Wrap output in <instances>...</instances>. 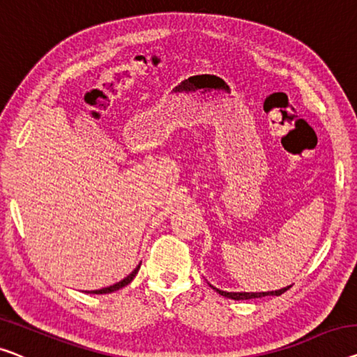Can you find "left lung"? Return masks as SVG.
Wrapping results in <instances>:
<instances>
[{"instance_id": "left-lung-1", "label": "left lung", "mask_w": 357, "mask_h": 357, "mask_svg": "<svg viewBox=\"0 0 357 357\" xmlns=\"http://www.w3.org/2000/svg\"><path fill=\"white\" fill-rule=\"evenodd\" d=\"M213 289H215V287H213ZM289 289H290V287H285V289H280V290H275V291H257V294H253V291L250 294V291H222V290H218V289H215V290L222 296L231 298V300H252V298H261V296H268V295L279 296Z\"/></svg>"}]
</instances>
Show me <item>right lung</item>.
<instances>
[{"mask_svg": "<svg viewBox=\"0 0 357 357\" xmlns=\"http://www.w3.org/2000/svg\"><path fill=\"white\" fill-rule=\"evenodd\" d=\"M137 271H139V266H137V268L132 271V273L128 275V278H125L123 280H120V282H116V284H114V285H110V287H105V289H100V290H93L91 294H98V295H102V294H112V291H115V290H120L121 287H125V285H128L130 284V282L136 278V274H137Z\"/></svg>", "mask_w": 357, "mask_h": 357, "instance_id": "add662e5", "label": "right lung"}]
</instances>
